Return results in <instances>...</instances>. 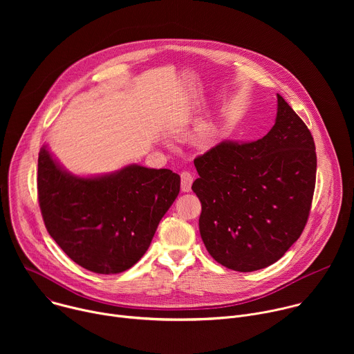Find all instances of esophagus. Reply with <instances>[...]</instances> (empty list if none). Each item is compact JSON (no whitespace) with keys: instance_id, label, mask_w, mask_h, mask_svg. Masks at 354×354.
I'll use <instances>...</instances> for the list:
<instances>
[{"instance_id":"1","label":"esophagus","mask_w":354,"mask_h":354,"mask_svg":"<svg viewBox=\"0 0 354 354\" xmlns=\"http://www.w3.org/2000/svg\"><path fill=\"white\" fill-rule=\"evenodd\" d=\"M193 183V175L187 171H183L180 174V189L182 192H190Z\"/></svg>"}]
</instances>
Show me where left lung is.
I'll return each instance as SVG.
<instances>
[{
	"instance_id": "left-lung-1",
	"label": "left lung",
	"mask_w": 354,
	"mask_h": 354,
	"mask_svg": "<svg viewBox=\"0 0 354 354\" xmlns=\"http://www.w3.org/2000/svg\"><path fill=\"white\" fill-rule=\"evenodd\" d=\"M192 190L209 254L236 272L277 262L304 230L315 189L311 131L277 93L274 126L254 142H220L194 160Z\"/></svg>"
}]
</instances>
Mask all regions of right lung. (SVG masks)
Here are the masks:
<instances>
[{"mask_svg":"<svg viewBox=\"0 0 354 354\" xmlns=\"http://www.w3.org/2000/svg\"><path fill=\"white\" fill-rule=\"evenodd\" d=\"M169 169L130 164L119 171L78 176L43 145L37 194L44 225L66 255L86 270L122 273L145 254L157 227L179 194Z\"/></svg>","mask_w":354,"mask_h":354,"instance_id":"add662e5","label":"right lung"}]
</instances>
